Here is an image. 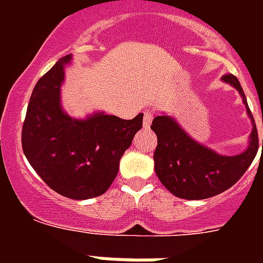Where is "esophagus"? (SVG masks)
<instances>
[{
  "mask_svg": "<svg viewBox=\"0 0 263 263\" xmlns=\"http://www.w3.org/2000/svg\"><path fill=\"white\" fill-rule=\"evenodd\" d=\"M152 121H153V113L152 111H146L143 116V127L144 128L150 127Z\"/></svg>",
  "mask_w": 263,
  "mask_h": 263,
  "instance_id": "esophagus-1",
  "label": "esophagus"
}]
</instances>
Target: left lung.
Here are the masks:
<instances>
[{
  "instance_id": "8db88e82",
  "label": "left lung",
  "mask_w": 263,
  "mask_h": 263,
  "mask_svg": "<svg viewBox=\"0 0 263 263\" xmlns=\"http://www.w3.org/2000/svg\"><path fill=\"white\" fill-rule=\"evenodd\" d=\"M221 80L239 91L253 124L249 146L240 154H218L192 139L176 119L165 113L153 120L152 129L158 139L154 169L164 187L181 199H206L227 191L245 175L258 153L257 127L239 80L233 75L222 76Z\"/></svg>"
}]
</instances>
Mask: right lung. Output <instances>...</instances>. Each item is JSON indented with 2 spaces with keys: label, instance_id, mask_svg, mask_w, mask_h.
I'll use <instances>...</instances> for the list:
<instances>
[{
  "label": "right lung",
  "instance_id": "add662e5",
  "mask_svg": "<svg viewBox=\"0 0 263 263\" xmlns=\"http://www.w3.org/2000/svg\"><path fill=\"white\" fill-rule=\"evenodd\" d=\"M72 54L60 59L35 84L22 131L24 156L45 183L71 199L102 195L143 123L103 111L73 119L61 105V84Z\"/></svg>",
  "mask_w": 263,
  "mask_h": 263
}]
</instances>
